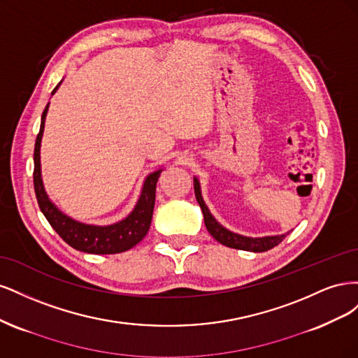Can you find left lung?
<instances>
[{"label":"left lung","instance_id":"8db88e82","mask_svg":"<svg viewBox=\"0 0 358 358\" xmlns=\"http://www.w3.org/2000/svg\"><path fill=\"white\" fill-rule=\"evenodd\" d=\"M194 192H196V199L200 204L203 216H204V224L208 231L213 236L215 241H218L220 243L234 248V249H242V251H251V252H264L272 249L273 246L279 245L285 239V234H278V236H264V237H248L239 233H233L230 230H227L225 227H222L218 221L215 220V216L210 213L209 208L206 206L203 196H201V187H200V180L197 178H194Z\"/></svg>","mask_w":358,"mask_h":358}]
</instances>
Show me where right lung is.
Wrapping results in <instances>:
<instances>
[{
  "instance_id": "right-lung-1",
  "label": "right lung",
  "mask_w": 358,
  "mask_h": 358,
  "mask_svg": "<svg viewBox=\"0 0 358 358\" xmlns=\"http://www.w3.org/2000/svg\"><path fill=\"white\" fill-rule=\"evenodd\" d=\"M61 82L57 88L52 91V95L57 92ZM49 110V103L41 115L40 133L36 138L34 148V189L36 197L40 206V210L46 216V220L52 225L62 241L69 243L71 248L88 254H119L128 251L136 246L148 234L150 221H152L154 206H155V191L157 182L162 169H158L146 176L142 192L127 218L117 221L110 225H92L76 221L70 216L64 215L55 204L49 200V196L45 191L41 179V164H40V146L41 137L45 131V121Z\"/></svg>"
}]
</instances>
